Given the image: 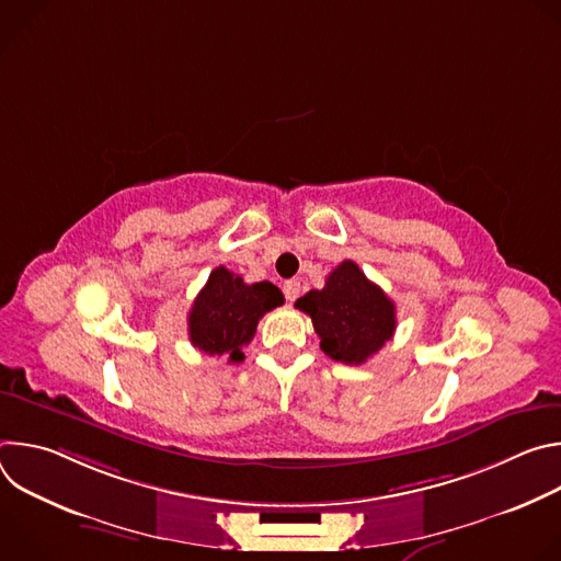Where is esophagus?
I'll use <instances>...</instances> for the list:
<instances>
[{"instance_id": "1", "label": "esophagus", "mask_w": 561, "mask_h": 561, "mask_svg": "<svg viewBox=\"0 0 561 561\" xmlns=\"http://www.w3.org/2000/svg\"><path fill=\"white\" fill-rule=\"evenodd\" d=\"M284 295L288 301H295L297 295H299V282L297 279H288L284 282Z\"/></svg>"}]
</instances>
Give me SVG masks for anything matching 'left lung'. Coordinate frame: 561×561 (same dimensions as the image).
<instances>
[{
  "label": "left lung",
  "mask_w": 561,
  "mask_h": 561,
  "mask_svg": "<svg viewBox=\"0 0 561 561\" xmlns=\"http://www.w3.org/2000/svg\"><path fill=\"white\" fill-rule=\"evenodd\" d=\"M319 335V348L331 359L359 366L394 333V304L364 271L344 260L322 290H308L295 301Z\"/></svg>",
  "instance_id": "1"
}]
</instances>
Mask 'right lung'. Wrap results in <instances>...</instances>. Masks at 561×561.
<instances>
[{
    "instance_id": "right-lung-1",
    "label": "right lung",
    "mask_w": 561,
    "mask_h": 561,
    "mask_svg": "<svg viewBox=\"0 0 561 561\" xmlns=\"http://www.w3.org/2000/svg\"><path fill=\"white\" fill-rule=\"evenodd\" d=\"M282 304L284 295L275 284H247L226 266H217L188 312V340L206 355L244 362L242 348L253 340L260 319Z\"/></svg>"
}]
</instances>
